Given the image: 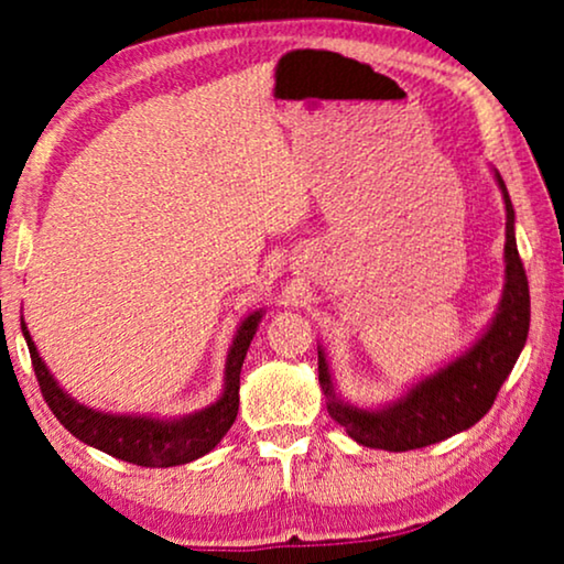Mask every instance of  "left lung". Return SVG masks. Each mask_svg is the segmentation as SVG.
I'll return each instance as SVG.
<instances>
[{
  "instance_id": "8db88e82",
  "label": "left lung",
  "mask_w": 564,
  "mask_h": 564,
  "mask_svg": "<svg viewBox=\"0 0 564 564\" xmlns=\"http://www.w3.org/2000/svg\"><path fill=\"white\" fill-rule=\"evenodd\" d=\"M496 180L506 203V284L496 318L477 344L380 411H367L338 400L326 357L318 349V380L323 395L328 398L330 419L341 423L346 434L361 446L408 452L444 442L475 426L496 403L500 384L511 375L529 336L531 300L527 269L516 246L511 197L498 172Z\"/></svg>"
}]
</instances>
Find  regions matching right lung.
Listing matches in <instances>:
<instances>
[{"mask_svg":"<svg viewBox=\"0 0 564 564\" xmlns=\"http://www.w3.org/2000/svg\"><path fill=\"white\" fill-rule=\"evenodd\" d=\"M261 321V311L251 313L241 323L238 334L230 344L228 361H226V388H223L220 400L203 411L184 415L180 421H159L145 419V415H112L102 411L76 403L68 398L58 382L53 380L48 367L37 357V349L30 338L25 321H20L22 336H25L30 359L41 384L45 403L53 415L64 423V429L79 438V442L95 446V449L112 454L122 462L138 467H176L187 462L205 457L207 452L220 444V438L234 426L238 413V388H241V367L249 351L251 338L257 334Z\"/></svg>","mask_w":564,"mask_h":564,"instance_id":"obj_1","label":"right lung"}]
</instances>
